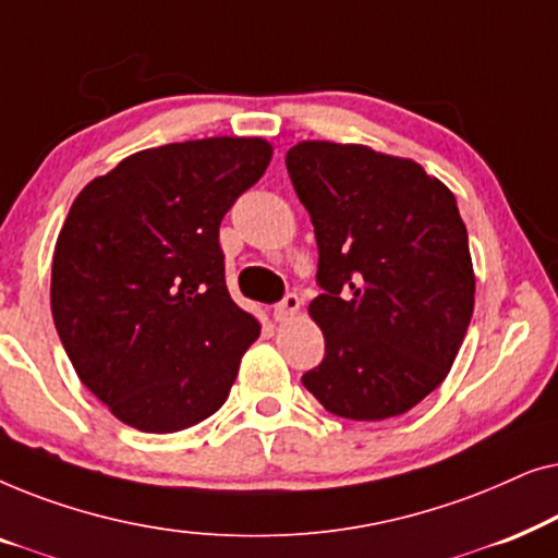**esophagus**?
Masks as SVG:
<instances>
[{"instance_id": "1", "label": "esophagus", "mask_w": 558, "mask_h": 558, "mask_svg": "<svg viewBox=\"0 0 558 558\" xmlns=\"http://www.w3.org/2000/svg\"><path fill=\"white\" fill-rule=\"evenodd\" d=\"M296 312H300V296L287 294L284 300L274 307V319H277V323H287V319H292Z\"/></svg>"}]
</instances>
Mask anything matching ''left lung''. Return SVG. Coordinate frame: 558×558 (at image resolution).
Returning <instances> with one entry per match:
<instances>
[{
    "label": "left lung",
    "instance_id": "1",
    "mask_svg": "<svg viewBox=\"0 0 558 558\" xmlns=\"http://www.w3.org/2000/svg\"><path fill=\"white\" fill-rule=\"evenodd\" d=\"M287 170L315 226L325 289L310 302L325 357L302 384L335 416L407 414L447 378L475 307L452 190L365 144L300 142Z\"/></svg>",
    "mask_w": 558,
    "mask_h": 558
}]
</instances>
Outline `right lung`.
Here are the masks:
<instances>
[{
	"label": "right lung",
	"mask_w": 558,
	"mask_h": 558,
	"mask_svg": "<svg viewBox=\"0 0 558 558\" xmlns=\"http://www.w3.org/2000/svg\"><path fill=\"white\" fill-rule=\"evenodd\" d=\"M271 155L262 136L165 144L73 201L52 254V319L119 422L172 434L226 403L262 325L228 294L218 228Z\"/></svg>",
	"instance_id": "right-lung-1"
}]
</instances>
